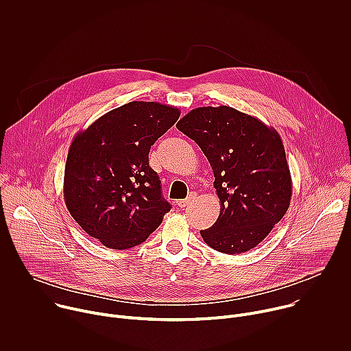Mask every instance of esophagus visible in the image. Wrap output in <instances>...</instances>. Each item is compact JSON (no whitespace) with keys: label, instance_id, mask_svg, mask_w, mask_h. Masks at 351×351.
<instances>
[{"label":"esophagus","instance_id":"obj_1","mask_svg":"<svg viewBox=\"0 0 351 351\" xmlns=\"http://www.w3.org/2000/svg\"><path fill=\"white\" fill-rule=\"evenodd\" d=\"M194 198H195V194H194V193L189 194V197H187V198L179 199V202H178V207H179V208H184V207H187L190 203H193V202H194Z\"/></svg>","mask_w":351,"mask_h":351}]
</instances>
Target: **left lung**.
<instances>
[{
  "mask_svg": "<svg viewBox=\"0 0 351 351\" xmlns=\"http://www.w3.org/2000/svg\"><path fill=\"white\" fill-rule=\"evenodd\" d=\"M176 128L203 149L215 178L221 213L199 232L204 241L223 254L254 248L290 206L291 176L279 133L226 106L191 110Z\"/></svg>",
  "mask_w": 351,
  "mask_h": 351,
  "instance_id": "1",
  "label": "left lung"
}]
</instances>
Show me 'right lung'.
<instances>
[{"label": "right lung", "instance_id": "obj_1", "mask_svg": "<svg viewBox=\"0 0 351 351\" xmlns=\"http://www.w3.org/2000/svg\"><path fill=\"white\" fill-rule=\"evenodd\" d=\"M179 115L171 106L132 101L75 136L65 165V204L82 229L106 247L143 243L169 213L148 153Z\"/></svg>", "mask_w": 351, "mask_h": 351}]
</instances>
